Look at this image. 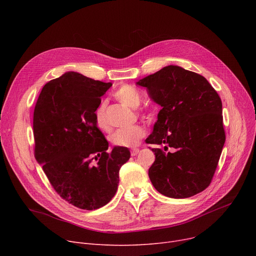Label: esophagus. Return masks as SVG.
<instances>
[{
    "label": "esophagus",
    "instance_id": "1",
    "mask_svg": "<svg viewBox=\"0 0 256 256\" xmlns=\"http://www.w3.org/2000/svg\"><path fill=\"white\" fill-rule=\"evenodd\" d=\"M138 152H139V148H132V150H130V154H132V156H135Z\"/></svg>",
    "mask_w": 256,
    "mask_h": 256
}]
</instances>
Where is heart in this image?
<instances>
[{
	"instance_id": "obj_1",
	"label": "heart",
	"mask_w": 256,
	"mask_h": 256,
	"mask_svg": "<svg viewBox=\"0 0 256 256\" xmlns=\"http://www.w3.org/2000/svg\"><path fill=\"white\" fill-rule=\"evenodd\" d=\"M115 98L126 106L136 109L141 102V96L139 91L130 85H124L119 87L115 92ZM94 120L96 126L102 130H109L110 126L106 116V104L100 102L94 112ZM145 128L142 126H134L126 128L116 130L111 136L110 140L113 145L119 147H134L136 146L145 136Z\"/></svg>"
}]
</instances>
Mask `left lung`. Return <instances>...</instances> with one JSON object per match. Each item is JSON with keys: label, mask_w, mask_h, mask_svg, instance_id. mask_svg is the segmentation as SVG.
Listing matches in <instances>:
<instances>
[{"label": "left lung", "mask_w": 256, "mask_h": 256, "mask_svg": "<svg viewBox=\"0 0 256 256\" xmlns=\"http://www.w3.org/2000/svg\"><path fill=\"white\" fill-rule=\"evenodd\" d=\"M137 85L145 87L162 106L152 134L145 140L164 145V150L152 148L156 156L148 170L152 184L171 198L202 192L212 180L226 138L219 94L204 76L174 65Z\"/></svg>", "instance_id": "1"}]
</instances>
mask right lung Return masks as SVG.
<instances>
[{
  "mask_svg": "<svg viewBox=\"0 0 256 256\" xmlns=\"http://www.w3.org/2000/svg\"><path fill=\"white\" fill-rule=\"evenodd\" d=\"M112 86L78 72L46 83L33 115L34 156L57 194L67 202L92 210L114 197L119 170L130 154L126 147L108 152L94 112Z\"/></svg>",
  "mask_w": 256,
  "mask_h": 256,
  "instance_id": "obj_1",
  "label": "right lung"
}]
</instances>
